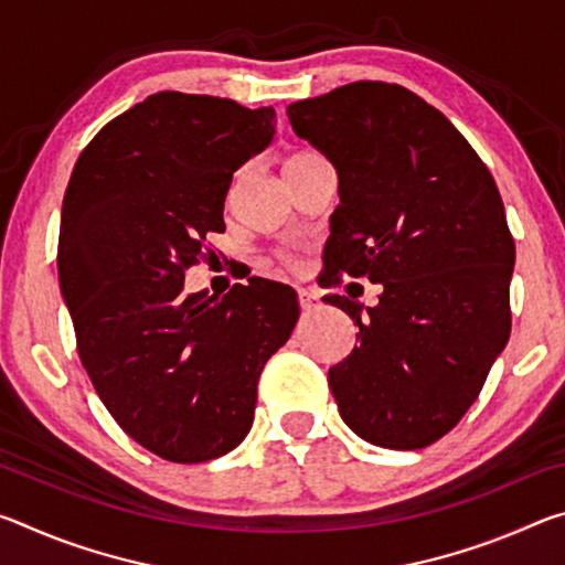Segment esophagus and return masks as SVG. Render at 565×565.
Returning <instances> with one entry per match:
<instances>
[{
    "label": "esophagus",
    "instance_id": "esophagus-1",
    "mask_svg": "<svg viewBox=\"0 0 565 565\" xmlns=\"http://www.w3.org/2000/svg\"><path fill=\"white\" fill-rule=\"evenodd\" d=\"M299 306H301V311H317L321 306L319 294L311 289H299Z\"/></svg>",
    "mask_w": 565,
    "mask_h": 565
}]
</instances>
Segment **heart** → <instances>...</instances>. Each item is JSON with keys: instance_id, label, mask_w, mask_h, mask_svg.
<instances>
[{"instance_id": "b5f03b06", "label": "heart", "mask_w": 565, "mask_h": 565, "mask_svg": "<svg viewBox=\"0 0 565 565\" xmlns=\"http://www.w3.org/2000/svg\"><path fill=\"white\" fill-rule=\"evenodd\" d=\"M313 157H319V154H313V151H291V154L281 161V169L286 171L291 167H299V164H303V161H309Z\"/></svg>"}]
</instances>
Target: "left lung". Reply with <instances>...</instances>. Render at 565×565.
Instances as JSON below:
<instances>
[{
    "instance_id": "left-lung-1",
    "label": "left lung",
    "mask_w": 565,
    "mask_h": 565,
    "mask_svg": "<svg viewBox=\"0 0 565 565\" xmlns=\"http://www.w3.org/2000/svg\"><path fill=\"white\" fill-rule=\"evenodd\" d=\"M289 121L339 174L323 289L381 284L376 306L327 299L359 327L329 369L363 441L431 446L481 394L511 333L515 244L499 186L451 121L398 84L353 82L291 104Z\"/></svg>"
}]
</instances>
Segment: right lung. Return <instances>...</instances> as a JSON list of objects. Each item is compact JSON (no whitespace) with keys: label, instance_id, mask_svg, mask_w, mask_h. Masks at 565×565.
Here are the masks:
<instances>
[{"label":"right lung","instance_id":"obj_1","mask_svg":"<svg viewBox=\"0 0 565 565\" xmlns=\"http://www.w3.org/2000/svg\"><path fill=\"white\" fill-rule=\"evenodd\" d=\"M274 119L151 94L84 147L64 191L56 266L82 366L121 431L164 461L204 463L244 441L266 361L299 319L291 286L259 276L222 299L184 291Z\"/></svg>","mask_w":565,"mask_h":565}]
</instances>
